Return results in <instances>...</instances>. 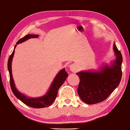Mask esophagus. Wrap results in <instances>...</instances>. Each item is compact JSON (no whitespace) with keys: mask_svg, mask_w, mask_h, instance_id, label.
Here are the masks:
<instances>
[{"mask_svg":"<svg viewBox=\"0 0 130 130\" xmlns=\"http://www.w3.org/2000/svg\"><path fill=\"white\" fill-rule=\"evenodd\" d=\"M70 69L71 70V71H72L73 72H76L78 71V66L75 64H72L70 66Z\"/></svg>","mask_w":130,"mask_h":130,"instance_id":"1","label":"esophagus"}]
</instances>
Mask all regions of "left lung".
<instances>
[{"label": "left lung", "mask_w": 130, "mask_h": 130, "mask_svg": "<svg viewBox=\"0 0 130 130\" xmlns=\"http://www.w3.org/2000/svg\"><path fill=\"white\" fill-rule=\"evenodd\" d=\"M113 51L116 59L111 61L110 65L104 64L99 70L81 71L76 73L80 80L78 93L82 101L87 104L105 101L120 83L123 57L115 43Z\"/></svg>", "instance_id": "1"}]
</instances>
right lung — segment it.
Instances as JSON below:
<instances>
[{"label": "right lung", "instance_id": "right-lung-1", "mask_svg": "<svg viewBox=\"0 0 130 130\" xmlns=\"http://www.w3.org/2000/svg\"><path fill=\"white\" fill-rule=\"evenodd\" d=\"M38 35H32L28 34L25 35L23 38H21L17 41L16 44L18 45L24 42L30 38H38ZM17 45H15L14 48L12 52L11 55L10 56L9 60H8L7 63V68L10 74V86L11 91L13 92L14 95L16 96L18 99L24 103L26 105L28 106L29 107H34V108H43L47 106H49L53 102L55 101L56 98L57 96V92L59 88L63 85L64 82L65 81L66 79L68 77V74L66 71L65 69H61L60 71L56 76L54 78L53 81L52 83L51 86H50L49 89L46 93L44 95L40 97L37 98H31L25 95L23 93H21L18 89L16 88L15 86L14 81L13 78V75H12V69H11V63L13 60V58L14 55V49L17 46Z\"/></svg>", "mask_w": 130, "mask_h": 130}]
</instances>
